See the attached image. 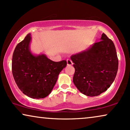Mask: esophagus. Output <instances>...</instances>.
Returning a JSON list of instances; mask_svg holds the SVG:
<instances>
[{
	"label": "esophagus",
	"instance_id": "obj_1",
	"mask_svg": "<svg viewBox=\"0 0 130 130\" xmlns=\"http://www.w3.org/2000/svg\"><path fill=\"white\" fill-rule=\"evenodd\" d=\"M73 64V62L71 60H67V66H72Z\"/></svg>",
	"mask_w": 130,
	"mask_h": 130
}]
</instances>
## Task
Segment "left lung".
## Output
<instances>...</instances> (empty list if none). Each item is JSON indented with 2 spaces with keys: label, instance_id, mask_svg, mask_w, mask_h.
I'll return each instance as SVG.
<instances>
[{
  "label": "left lung",
  "instance_id": "obj_1",
  "mask_svg": "<svg viewBox=\"0 0 130 130\" xmlns=\"http://www.w3.org/2000/svg\"><path fill=\"white\" fill-rule=\"evenodd\" d=\"M99 42L70 57L75 69L73 81L81 93L96 96L109 88L117 76L118 60L114 44L103 33Z\"/></svg>",
  "mask_w": 130,
  "mask_h": 130
}]
</instances>
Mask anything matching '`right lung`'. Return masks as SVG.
<instances>
[{
	"label": "right lung",
	"mask_w": 130,
	"mask_h": 130,
	"mask_svg": "<svg viewBox=\"0 0 130 130\" xmlns=\"http://www.w3.org/2000/svg\"><path fill=\"white\" fill-rule=\"evenodd\" d=\"M31 34L18 44L12 56V70L19 89L28 97L41 99L52 91L67 61L55 62L45 54H34L30 49Z\"/></svg>",
	"instance_id": "add662e5"
}]
</instances>
